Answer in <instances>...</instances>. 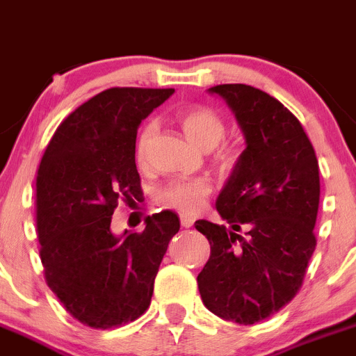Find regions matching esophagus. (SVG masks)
I'll use <instances>...</instances> for the list:
<instances>
[{
  "label": "esophagus",
  "mask_w": 356,
  "mask_h": 356,
  "mask_svg": "<svg viewBox=\"0 0 356 356\" xmlns=\"http://www.w3.org/2000/svg\"><path fill=\"white\" fill-rule=\"evenodd\" d=\"M193 223H195L193 218H189V216H181V225L184 228H191L193 227Z\"/></svg>",
  "instance_id": "obj_1"
}]
</instances>
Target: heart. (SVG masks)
I'll return each instance as SVG.
<instances>
[{
	"label": "heart",
	"instance_id": "obj_1",
	"mask_svg": "<svg viewBox=\"0 0 356 356\" xmlns=\"http://www.w3.org/2000/svg\"><path fill=\"white\" fill-rule=\"evenodd\" d=\"M179 124L184 129L188 138L200 149H212V154L218 163L230 165L237 159V151L234 145L223 144V137L227 133L225 119L209 107H189L179 114ZM156 135V122H147L140 129L135 144V158L138 163H145L149 154V147ZM212 191L211 181L204 177L193 179H174L159 189V198L163 204L170 205L175 211L184 214H197L204 207L205 200Z\"/></svg>",
	"mask_w": 356,
	"mask_h": 356
}]
</instances>
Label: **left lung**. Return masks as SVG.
Listing matches in <instances>:
<instances>
[{
  "label": "left lung",
  "instance_id": "8db88e82",
  "mask_svg": "<svg viewBox=\"0 0 356 356\" xmlns=\"http://www.w3.org/2000/svg\"><path fill=\"white\" fill-rule=\"evenodd\" d=\"M209 91L227 99L245 149L216 200L232 230L205 219L195 223L211 244L198 290L216 316L253 325L300 290L316 248L320 168L300 121L283 103L245 84ZM242 226L245 238L236 234Z\"/></svg>",
  "mask_w": 356,
  "mask_h": 356
}]
</instances>
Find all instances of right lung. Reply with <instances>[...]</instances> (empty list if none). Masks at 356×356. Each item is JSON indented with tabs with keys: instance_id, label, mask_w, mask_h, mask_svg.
Wrapping results in <instances>:
<instances>
[{
	"instance_id": "1",
	"label": "right lung",
	"mask_w": 356,
	"mask_h": 356,
	"mask_svg": "<svg viewBox=\"0 0 356 356\" xmlns=\"http://www.w3.org/2000/svg\"><path fill=\"white\" fill-rule=\"evenodd\" d=\"M174 89L111 88L77 107L52 135L36 174V230L45 281L75 320L121 327L147 311L168 242L181 228L172 211L145 228L114 235L119 200L142 195L135 142L142 119Z\"/></svg>"
}]
</instances>
